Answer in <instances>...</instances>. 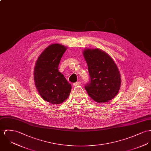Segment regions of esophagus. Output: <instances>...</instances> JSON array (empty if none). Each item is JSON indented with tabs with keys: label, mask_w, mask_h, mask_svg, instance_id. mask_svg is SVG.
Segmentation results:
<instances>
[{
	"label": "esophagus",
	"mask_w": 151,
	"mask_h": 151,
	"mask_svg": "<svg viewBox=\"0 0 151 151\" xmlns=\"http://www.w3.org/2000/svg\"><path fill=\"white\" fill-rule=\"evenodd\" d=\"M81 82L80 81H76V82L74 83L73 84V85L74 86H78V85L81 84Z\"/></svg>",
	"instance_id": "obj_1"
}]
</instances>
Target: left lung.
<instances>
[{
    "mask_svg": "<svg viewBox=\"0 0 151 151\" xmlns=\"http://www.w3.org/2000/svg\"><path fill=\"white\" fill-rule=\"evenodd\" d=\"M83 55L88 65L90 81L85 86L89 96L96 102L113 99L121 86V75L115 62L99 49H87Z\"/></svg>",
    "mask_w": 151,
    "mask_h": 151,
    "instance_id": "obj_1",
    "label": "left lung"
}]
</instances>
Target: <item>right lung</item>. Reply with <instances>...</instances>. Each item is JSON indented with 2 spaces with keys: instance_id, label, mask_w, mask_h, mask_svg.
Here are the masks:
<instances>
[{
  "instance_id": "add662e5",
  "label": "right lung",
  "mask_w": 151,
  "mask_h": 151,
  "mask_svg": "<svg viewBox=\"0 0 151 151\" xmlns=\"http://www.w3.org/2000/svg\"><path fill=\"white\" fill-rule=\"evenodd\" d=\"M66 50L64 45L52 44L42 52L35 63V87L41 97L52 104H62L71 91V85L58 71V64Z\"/></svg>"
}]
</instances>
